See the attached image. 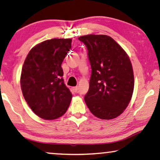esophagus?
<instances>
[{
    "instance_id": "1",
    "label": "esophagus",
    "mask_w": 160,
    "mask_h": 160,
    "mask_svg": "<svg viewBox=\"0 0 160 160\" xmlns=\"http://www.w3.org/2000/svg\"><path fill=\"white\" fill-rule=\"evenodd\" d=\"M72 90L74 91V92H75V93H77V92L78 91V86L74 87V88H72Z\"/></svg>"
}]
</instances>
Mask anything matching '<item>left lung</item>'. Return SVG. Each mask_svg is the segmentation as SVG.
<instances>
[{
	"mask_svg": "<svg viewBox=\"0 0 160 160\" xmlns=\"http://www.w3.org/2000/svg\"><path fill=\"white\" fill-rule=\"evenodd\" d=\"M78 39L86 46L92 69L85 102L97 118H115L129 104L133 92V71L130 58L109 36L88 35Z\"/></svg>",
	"mask_w": 160,
	"mask_h": 160,
	"instance_id": "obj_1",
	"label": "left lung"
}]
</instances>
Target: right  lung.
Wrapping results in <instances>:
<instances>
[{
    "label": "right lung",
    "mask_w": 160,
    "mask_h": 160,
    "mask_svg": "<svg viewBox=\"0 0 160 160\" xmlns=\"http://www.w3.org/2000/svg\"><path fill=\"white\" fill-rule=\"evenodd\" d=\"M72 39H51L31 49L24 62L21 88L33 112L45 120H54L68 109L72 93L63 79L62 64Z\"/></svg>",
    "instance_id": "right-lung-1"
}]
</instances>
